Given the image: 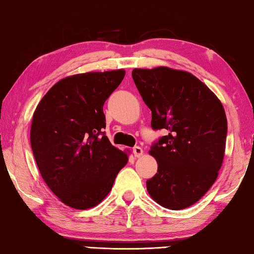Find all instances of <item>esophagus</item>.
Returning a JSON list of instances; mask_svg holds the SVG:
<instances>
[{"label":"esophagus","mask_w":254,"mask_h":254,"mask_svg":"<svg viewBox=\"0 0 254 254\" xmlns=\"http://www.w3.org/2000/svg\"><path fill=\"white\" fill-rule=\"evenodd\" d=\"M133 154L135 157H141L142 155H143V149L141 147H134L133 148Z\"/></svg>","instance_id":"obj_1"}]
</instances>
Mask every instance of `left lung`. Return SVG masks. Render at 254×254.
I'll return each mask as SVG.
<instances>
[{
	"label": "left lung",
	"instance_id": "8db88e82",
	"mask_svg": "<svg viewBox=\"0 0 254 254\" xmlns=\"http://www.w3.org/2000/svg\"><path fill=\"white\" fill-rule=\"evenodd\" d=\"M131 76L151 111V127L169 131L149 150L158 169L147 180L148 193L169 209L192 206L213 186L223 163L228 131L223 105L189 71L135 68Z\"/></svg>",
	"mask_w": 254,
	"mask_h": 254
}]
</instances>
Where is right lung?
I'll use <instances>...</instances> for the list:
<instances>
[{
    "label": "right lung",
    "mask_w": 254,
    "mask_h": 254,
    "mask_svg": "<svg viewBox=\"0 0 254 254\" xmlns=\"http://www.w3.org/2000/svg\"><path fill=\"white\" fill-rule=\"evenodd\" d=\"M124 69L68 76L48 90L31 124L34 159L50 190L75 209L105 199L128 154L103 133V106L125 77Z\"/></svg>",
    "instance_id": "obj_1"
}]
</instances>
